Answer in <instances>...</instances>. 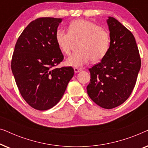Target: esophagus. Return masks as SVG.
I'll return each mask as SVG.
<instances>
[{
  "instance_id": "1",
  "label": "esophagus",
  "mask_w": 148,
  "mask_h": 148,
  "mask_svg": "<svg viewBox=\"0 0 148 148\" xmlns=\"http://www.w3.org/2000/svg\"><path fill=\"white\" fill-rule=\"evenodd\" d=\"M81 71H82V69H80V68H78V67L74 68V71L75 73H79V72H80Z\"/></svg>"
}]
</instances>
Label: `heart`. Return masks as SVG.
<instances>
[{
    "instance_id": "1",
    "label": "heart",
    "mask_w": 148,
    "mask_h": 148,
    "mask_svg": "<svg viewBox=\"0 0 148 148\" xmlns=\"http://www.w3.org/2000/svg\"><path fill=\"white\" fill-rule=\"evenodd\" d=\"M58 48L65 54H69L75 42H79V50L66 58V64L72 66H82L91 60H102L108 53L110 44L108 32L97 24L84 19L73 21L68 26V32L58 30L56 34Z\"/></svg>"
}]
</instances>
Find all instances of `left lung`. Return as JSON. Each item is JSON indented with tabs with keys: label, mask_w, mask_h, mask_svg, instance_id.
<instances>
[{
	"label": "left lung",
	"mask_w": 148,
	"mask_h": 148,
	"mask_svg": "<svg viewBox=\"0 0 148 148\" xmlns=\"http://www.w3.org/2000/svg\"><path fill=\"white\" fill-rule=\"evenodd\" d=\"M110 44L100 62L89 71L90 98L102 108L111 109L126 101L135 86L141 58L133 34L118 20L108 17Z\"/></svg>",
	"instance_id": "obj_1"
}]
</instances>
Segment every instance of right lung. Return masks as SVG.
<instances>
[{
  "label": "right lung",
  "instance_id": "right-lung-1",
  "mask_svg": "<svg viewBox=\"0 0 148 148\" xmlns=\"http://www.w3.org/2000/svg\"><path fill=\"white\" fill-rule=\"evenodd\" d=\"M62 20L41 17L32 21L18 38L12 57L11 70L20 94L38 110L55 106L74 75L71 66L54 68L64 58L56 40Z\"/></svg>",
  "mask_w": 148,
  "mask_h": 148
}]
</instances>
